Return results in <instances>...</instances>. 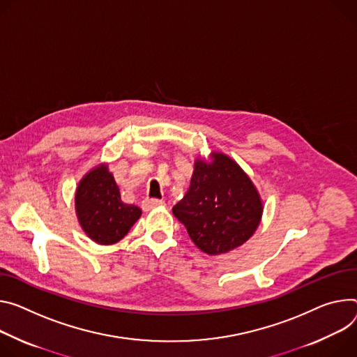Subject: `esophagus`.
Masks as SVG:
<instances>
[{
	"instance_id": "1",
	"label": "esophagus",
	"mask_w": 357,
	"mask_h": 357,
	"mask_svg": "<svg viewBox=\"0 0 357 357\" xmlns=\"http://www.w3.org/2000/svg\"><path fill=\"white\" fill-rule=\"evenodd\" d=\"M164 205H165V202L164 201H159V199H149V198H146V199L142 201V209L145 212L152 211V209H155L158 206H164Z\"/></svg>"
}]
</instances>
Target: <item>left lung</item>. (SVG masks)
Masks as SVG:
<instances>
[{"label": "left lung", "mask_w": 357, "mask_h": 357, "mask_svg": "<svg viewBox=\"0 0 357 357\" xmlns=\"http://www.w3.org/2000/svg\"><path fill=\"white\" fill-rule=\"evenodd\" d=\"M172 212L202 252L222 255L252 238L262 220L264 202L236 162L212 151L209 160L195 159L190 185Z\"/></svg>", "instance_id": "left-lung-1"}]
</instances>
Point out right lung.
Returning <instances> with one entry per match:
<instances>
[{
	"label": "right lung",
	"mask_w": 357,
	"mask_h": 357,
	"mask_svg": "<svg viewBox=\"0 0 357 357\" xmlns=\"http://www.w3.org/2000/svg\"><path fill=\"white\" fill-rule=\"evenodd\" d=\"M75 213L89 239L100 245H112L129 232L142 211L121 201L119 188L104 162L79 181L75 190Z\"/></svg>",
	"instance_id": "1"
}]
</instances>
